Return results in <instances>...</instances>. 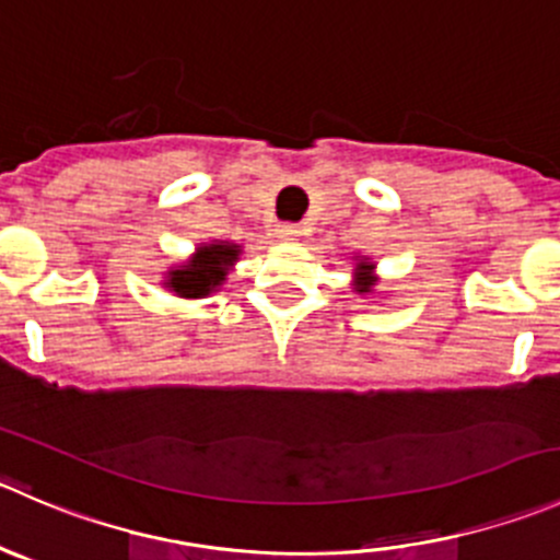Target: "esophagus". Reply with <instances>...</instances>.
I'll use <instances>...</instances> for the list:
<instances>
[{"label": "esophagus", "instance_id": "1", "mask_svg": "<svg viewBox=\"0 0 560 560\" xmlns=\"http://www.w3.org/2000/svg\"><path fill=\"white\" fill-rule=\"evenodd\" d=\"M276 237H279V241H284V243H295L298 237H301V226L279 224V226H276Z\"/></svg>", "mask_w": 560, "mask_h": 560}]
</instances>
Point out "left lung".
<instances>
[{"label":"left lung","mask_w":560,"mask_h":560,"mask_svg":"<svg viewBox=\"0 0 560 560\" xmlns=\"http://www.w3.org/2000/svg\"><path fill=\"white\" fill-rule=\"evenodd\" d=\"M355 281H352V290L358 295H369L377 284V276H374V262H369V257H355V270H352Z\"/></svg>","instance_id":"1"}]
</instances>
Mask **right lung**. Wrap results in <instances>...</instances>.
I'll return each instance as SVG.
<instances>
[{
	"instance_id": "add662e5",
	"label": "right lung",
	"mask_w": 560,
	"mask_h": 560,
	"mask_svg": "<svg viewBox=\"0 0 560 560\" xmlns=\"http://www.w3.org/2000/svg\"><path fill=\"white\" fill-rule=\"evenodd\" d=\"M243 246L232 241L199 243L191 257L180 265H172L164 273V287L177 298H208L221 290L226 276L235 270Z\"/></svg>"
}]
</instances>
